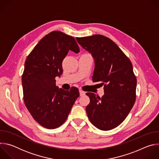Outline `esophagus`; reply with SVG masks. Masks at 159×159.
<instances>
[{
    "label": "esophagus",
    "instance_id": "1",
    "mask_svg": "<svg viewBox=\"0 0 159 159\" xmlns=\"http://www.w3.org/2000/svg\"><path fill=\"white\" fill-rule=\"evenodd\" d=\"M79 93H80V96H84L85 94V93L82 91V90H79Z\"/></svg>",
    "mask_w": 159,
    "mask_h": 159
}]
</instances>
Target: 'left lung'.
I'll list each match as a JSON object with an SVG mask.
<instances>
[{"label": "left lung", "mask_w": 159, "mask_h": 159, "mask_svg": "<svg viewBox=\"0 0 159 159\" xmlns=\"http://www.w3.org/2000/svg\"><path fill=\"white\" fill-rule=\"evenodd\" d=\"M76 39L94 60L93 82L104 85L102 98L86 93L90 98L86 106L88 118L99 129H112L125 120L135 102L137 79L132 64L118 45L103 35Z\"/></svg>", "instance_id": "left-lung-1"}]
</instances>
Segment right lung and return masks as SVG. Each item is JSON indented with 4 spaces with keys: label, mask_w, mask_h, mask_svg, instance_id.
I'll use <instances>...</instances> for the list:
<instances>
[{
    "label": "right lung",
    "mask_w": 159,
    "mask_h": 159,
    "mask_svg": "<svg viewBox=\"0 0 159 159\" xmlns=\"http://www.w3.org/2000/svg\"><path fill=\"white\" fill-rule=\"evenodd\" d=\"M70 50L78 53L74 38L54 31L43 37L28 56L22 77L25 104L42 126H61L79 96L77 88L65 90L56 85L55 77L63 73L62 61Z\"/></svg>",
    "instance_id": "right-lung-1"
}]
</instances>
